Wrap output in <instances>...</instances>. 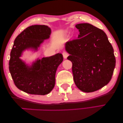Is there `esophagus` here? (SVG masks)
Segmentation results:
<instances>
[{"label":"esophagus","mask_w":123,"mask_h":123,"mask_svg":"<svg viewBox=\"0 0 123 123\" xmlns=\"http://www.w3.org/2000/svg\"><path fill=\"white\" fill-rule=\"evenodd\" d=\"M63 57L64 59H66L67 57H68V55H69V54H68V53H66V52H64L63 53Z\"/></svg>","instance_id":"obj_1"}]
</instances>
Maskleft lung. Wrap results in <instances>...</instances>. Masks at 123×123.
<instances>
[{
  "instance_id": "8db88e82",
  "label": "left lung",
  "mask_w": 123,
  "mask_h": 123,
  "mask_svg": "<svg viewBox=\"0 0 123 123\" xmlns=\"http://www.w3.org/2000/svg\"><path fill=\"white\" fill-rule=\"evenodd\" d=\"M75 27L80 31L78 39L65 44L74 82L82 92H95L111 80L116 66L113 48L101 29L89 23Z\"/></svg>"
}]
</instances>
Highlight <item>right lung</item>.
<instances>
[{
    "instance_id": "right-lung-1",
    "label": "right lung",
    "mask_w": 123,
    "mask_h": 123,
    "mask_svg": "<svg viewBox=\"0 0 123 123\" xmlns=\"http://www.w3.org/2000/svg\"><path fill=\"white\" fill-rule=\"evenodd\" d=\"M51 34V28L47 25H34L24 30L14 41L9 71L15 86L22 91L44 95L53 89L56 71L63 60L61 53L37 58L31 65L21 59L26 50L37 52L44 40L49 39Z\"/></svg>"
}]
</instances>
